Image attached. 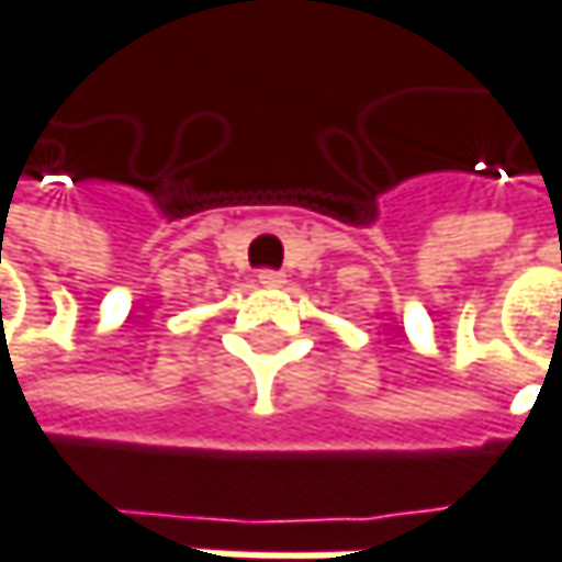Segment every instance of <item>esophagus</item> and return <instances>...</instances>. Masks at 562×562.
Returning a JSON list of instances; mask_svg holds the SVG:
<instances>
[{
  "label": "esophagus",
  "mask_w": 562,
  "mask_h": 562,
  "mask_svg": "<svg viewBox=\"0 0 562 562\" xmlns=\"http://www.w3.org/2000/svg\"><path fill=\"white\" fill-rule=\"evenodd\" d=\"M258 284H261V288H284V274L265 268V271H258Z\"/></svg>",
  "instance_id": "esophagus-1"
}]
</instances>
